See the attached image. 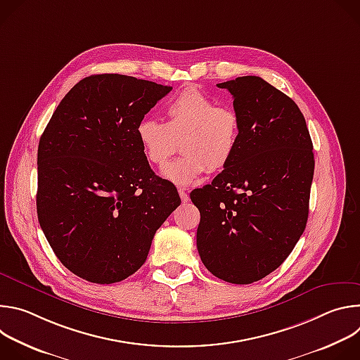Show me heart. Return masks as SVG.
<instances>
[{"label": "heart", "mask_w": 360, "mask_h": 360, "mask_svg": "<svg viewBox=\"0 0 360 360\" xmlns=\"http://www.w3.org/2000/svg\"><path fill=\"white\" fill-rule=\"evenodd\" d=\"M200 131H205L203 134H207V136L210 139H222L224 138V129H222V127L219 124H210V125H207Z\"/></svg>", "instance_id": "b5f03b06"}]
</instances>
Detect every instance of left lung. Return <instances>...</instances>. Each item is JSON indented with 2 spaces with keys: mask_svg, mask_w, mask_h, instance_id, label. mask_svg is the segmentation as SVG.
Instances as JSON below:
<instances>
[{
  "mask_svg": "<svg viewBox=\"0 0 360 360\" xmlns=\"http://www.w3.org/2000/svg\"><path fill=\"white\" fill-rule=\"evenodd\" d=\"M171 89L120 74L86 77L41 135L39 225L61 264L88 282L115 283L135 274L178 203L176 188L149 168L139 134L143 117Z\"/></svg>",
  "mask_w": 360,
  "mask_h": 360,
  "instance_id": "8db88e82",
  "label": "left lung"
}]
</instances>
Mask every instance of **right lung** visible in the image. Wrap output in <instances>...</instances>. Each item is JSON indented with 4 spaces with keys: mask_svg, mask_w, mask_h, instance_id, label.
Returning <instances> with one entry per match:
<instances>
[{
    "mask_svg": "<svg viewBox=\"0 0 360 360\" xmlns=\"http://www.w3.org/2000/svg\"><path fill=\"white\" fill-rule=\"evenodd\" d=\"M217 86L233 98L238 135L212 185L191 193L196 246L212 275L246 285L279 268L304 231L314 145L297 105L262 78Z\"/></svg>",
    "mask_w": 360,
    "mask_h": 360,
    "instance_id": "right-lung-1",
    "label": "right lung"
}]
</instances>
